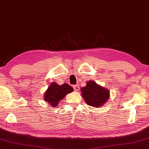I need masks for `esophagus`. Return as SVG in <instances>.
Masks as SVG:
<instances>
[{"label": "esophagus", "instance_id": "34e87169", "mask_svg": "<svg viewBox=\"0 0 149 149\" xmlns=\"http://www.w3.org/2000/svg\"><path fill=\"white\" fill-rule=\"evenodd\" d=\"M74 89L75 91H78L79 90V86L78 85H75L74 86Z\"/></svg>", "mask_w": 149, "mask_h": 149}]
</instances>
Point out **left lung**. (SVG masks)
I'll use <instances>...</instances> for the list:
<instances>
[{"label": "left lung", "instance_id": "1", "mask_svg": "<svg viewBox=\"0 0 149 149\" xmlns=\"http://www.w3.org/2000/svg\"><path fill=\"white\" fill-rule=\"evenodd\" d=\"M81 96L90 106L100 107L107 102L109 98V91L97 84L94 81H86V86L81 88Z\"/></svg>", "mask_w": 149, "mask_h": 149}]
</instances>
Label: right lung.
<instances>
[{"label": "right lung", "mask_w": 149, "mask_h": 149, "mask_svg": "<svg viewBox=\"0 0 149 149\" xmlns=\"http://www.w3.org/2000/svg\"><path fill=\"white\" fill-rule=\"evenodd\" d=\"M73 91L74 88L67 83L59 85L55 82H52L45 92L44 99L51 107H56L58 102L62 100L66 94L72 93Z\"/></svg>", "instance_id": "right-lung-1"}]
</instances>
